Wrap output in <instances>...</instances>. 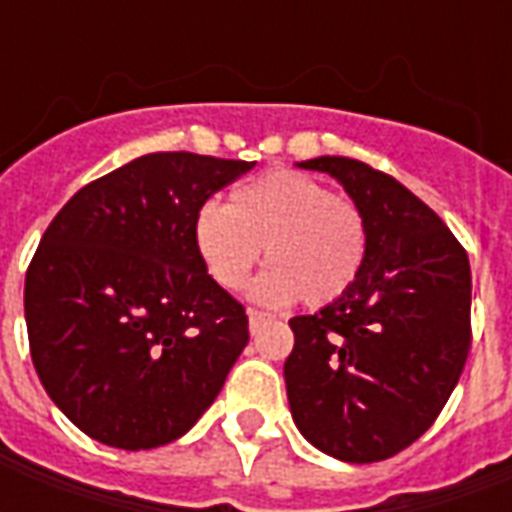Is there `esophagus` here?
Returning <instances> with one entry per match:
<instances>
[{
	"label": "esophagus",
	"instance_id": "34e87169",
	"mask_svg": "<svg viewBox=\"0 0 512 512\" xmlns=\"http://www.w3.org/2000/svg\"><path fill=\"white\" fill-rule=\"evenodd\" d=\"M246 315H249V332H252V334H255L257 329H260V326H263V323L268 321V315H266V312L249 310V312H246Z\"/></svg>",
	"mask_w": 512,
	"mask_h": 512
}]
</instances>
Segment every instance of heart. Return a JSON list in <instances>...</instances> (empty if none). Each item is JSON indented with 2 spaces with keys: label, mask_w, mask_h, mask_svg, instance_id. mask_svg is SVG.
<instances>
[{
  "label": "heart",
  "mask_w": 512,
  "mask_h": 512,
  "mask_svg": "<svg viewBox=\"0 0 512 512\" xmlns=\"http://www.w3.org/2000/svg\"><path fill=\"white\" fill-rule=\"evenodd\" d=\"M202 266L224 290H241L266 257L252 296L263 304L299 299L326 307L362 274L367 222L359 205L312 175L271 169L230 191L227 205L205 202L191 224Z\"/></svg>",
  "instance_id": "1"
}]
</instances>
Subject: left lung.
<instances>
[{"label":"left lung","instance_id":"8db88e82","mask_svg":"<svg viewBox=\"0 0 512 512\" xmlns=\"http://www.w3.org/2000/svg\"><path fill=\"white\" fill-rule=\"evenodd\" d=\"M332 175L367 222L354 288L290 321V414L301 436L345 463L392 458L439 417L472 345L469 257L411 191L356 158L296 164Z\"/></svg>","mask_w":512,"mask_h":512}]
</instances>
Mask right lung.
<instances>
[{"instance_id":"obj_1","label":"right lung","mask_w":512,"mask_h":512,"mask_svg":"<svg viewBox=\"0 0 512 512\" xmlns=\"http://www.w3.org/2000/svg\"><path fill=\"white\" fill-rule=\"evenodd\" d=\"M255 161L147 153L65 202L24 282L29 348L54 406L90 439H180L249 343L244 307L202 266L191 224Z\"/></svg>"}]
</instances>
